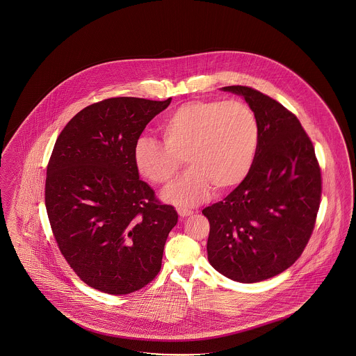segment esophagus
<instances>
[{
    "instance_id": "1",
    "label": "esophagus",
    "mask_w": 356,
    "mask_h": 356,
    "mask_svg": "<svg viewBox=\"0 0 356 356\" xmlns=\"http://www.w3.org/2000/svg\"><path fill=\"white\" fill-rule=\"evenodd\" d=\"M177 214L180 216V218H186V216H191L193 214L192 210H188V209H183V207H179L177 209Z\"/></svg>"
}]
</instances>
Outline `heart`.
<instances>
[{
	"label": "heart",
	"instance_id": "heart-1",
	"mask_svg": "<svg viewBox=\"0 0 356 356\" xmlns=\"http://www.w3.org/2000/svg\"><path fill=\"white\" fill-rule=\"evenodd\" d=\"M164 145L142 136L133 162L154 184L171 183L183 159L191 170L163 192L180 207L195 206L216 192L236 188L248 176L259 149V121L240 100H194L176 108L161 124Z\"/></svg>",
	"mask_w": 356,
	"mask_h": 356
}]
</instances>
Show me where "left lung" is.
<instances>
[{
	"label": "left lung",
	"instance_id": "1",
	"mask_svg": "<svg viewBox=\"0 0 356 356\" xmlns=\"http://www.w3.org/2000/svg\"><path fill=\"white\" fill-rule=\"evenodd\" d=\"M259 121L256 159L245 180L205 207L207 259L227 278L254 283L289 269L312 235L321 172L300 121L277 100L247 86H227Z\"/></svg>",
	"mask_w": 356,
	"mask_h": 356
}]
</instances>
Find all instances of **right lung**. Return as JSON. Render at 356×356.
<instances>
[{
  "instance_id": "right-lung-1",
  "label": "right lung",
  "mask_w": 356,
  "mask_h": 356,
  "mask_svg": "<svg viewBox=\"0 0 356 356\" xmlns=\"http://www.w3.org/2000/svg\"><path fill=\"white\" fill-rule=\"evenodd\" d=\"M111 97L83 108L54 143L47 168L45 207L65 259L86 284L111 295L140 290L156 277L177 223L133 162L136 140L170 106Z\"/></svg>"
}]
</instances>
